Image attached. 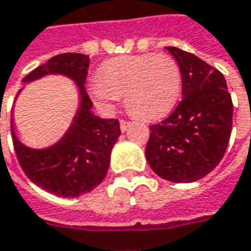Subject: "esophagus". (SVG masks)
Masks as SVG:
<instances>
[{
  "label": "esophagus",
  "instance_id": "obj_1",
  "mask_svg": "<svg viewBox=\"0 0 251 251\" xmlns=\"http://www.w3.org/2000/svg\"><path fill=\"white\" fill-rule=\"evenodd\" d=\"M129 125H130V124H129L127 121H121V122H119V126H121V130H122V132H126Z\"/></svg>",
  "mask_w": 251,
  "mask_h": 251
}]
</instances>
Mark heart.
I'll return each mask as SVG.
<instances>
[{"label":"heart","instance_id":"1","mask_svg":"<svg viewBox=\"0 0 251 251\" xmlns=\"http://www.w3.org/2000/svg\"><path fill=\"white\" fill-rule=\"evenodd\" d=\"M88 92L97 108L114 110L121 96L129 112L143 121L165 117L181 92V70L168 54H125L101 63Z\"/></svg>","mask_w":251,"mask_h":251}]
</instances>
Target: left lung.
Masks as SVG:
<instances>
[{"instance_id":"obj_1","label":"left lung","mask_w":251,"mask_h":251,"mask_svg":"<svg viewBox=\"0 0 251 251\" xmlns=\"http://www.w3.org/2000/svg\"><path fill=\"white\" fill-rule=\"evenodd\" d=\"M181 70L183 99L161 124L150 126L148 165L163 180L194 183L226 154L233 105L224 75L195 54L166 48Z\"/></svg>"}]
</instances>
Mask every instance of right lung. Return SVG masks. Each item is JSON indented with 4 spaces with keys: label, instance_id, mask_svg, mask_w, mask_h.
<instances>
[{
    "label": "right lung",
    "instance_id": "1",
    "mask_svg": "<svg viewBox=\"0 0 251 251\" xmlns=\"http://www.w3.org/2000/svg\"><path fill=\"white\" fill-rule=\"evenodd\" d=\"M88 68V54L60 53L23 79V83H30L47 75H64L75 82L78 108L71 125L54 144L27 147L16 136L13 112L11 117L13 147L23 172L35 185L61 198L88 194L103 181L110 168L111 150L121 136L118 119L100 118L92 112L93 103L85 90Z\"/></svg>",
    "mask_w": 251,
    "mask_h": 251
}]
</instances>
